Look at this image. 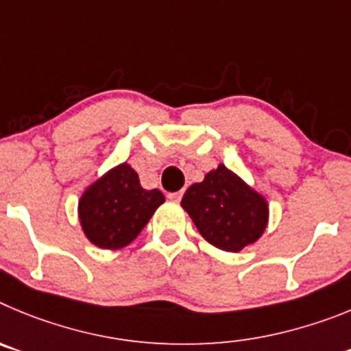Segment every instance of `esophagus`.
<instances>
[{"mask_svg":"<svg viewBox=\"0 0 351 351\" xmlns=\"http://www.w3.org/2000/svg\"><path fill=\"white\" fill-rule=\"evenodd\" d=\"M182 195H183V192L180 191V192H173V194H168V197L171 199V201H175V203H178L180 199H182Z\"/></svg>","mask_w":351,"mask_h":351,"instance_id":"obj_1","label":"esophagus"}]
</instances>
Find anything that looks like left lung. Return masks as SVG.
<instances>
[{"mask_svg":"<svg viewBox=\"0 0 351 351\" xmlns=\"http://www.w3.org/2000/svg\"><path fill=\"white\" fill-rule=\"evenodd\" d=\"M182 208L199 234L223 252L238 254L258 241L269 220L267 199L223 164L192 183L183 194Z\"/></svg>","mask_w":351,"mask_h":351,"instance_id":"1","label":"left lung"}]
</instances>
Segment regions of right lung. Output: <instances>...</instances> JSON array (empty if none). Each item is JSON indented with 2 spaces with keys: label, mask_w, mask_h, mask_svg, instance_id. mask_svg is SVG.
Segmentation results:
<instances>
[{
  "label": "right lung",
  "mask_w": 351,
  "mask_h": 351,
  "mask_svg": "<svg viewBox=\"0 0 351 351\" xmlns=\"http://www.w3.org/2000/svg\"><path fill=\"white\" fill-rule=\"evenodd\" d=\"M166 201L159 189L141 187L131 164L121 162L94 180L78 199L85 238L103 250H121L138 238Z\"/></svg>",
  "instance_id": "obj_1"
}]
</instances>
